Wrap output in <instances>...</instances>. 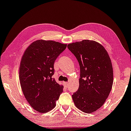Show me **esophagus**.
Wrapping results in <instances>:
<instances>
[{
	"mask_svg": "<svg viewBox=\"0 0 131 131\" xmlns=\"http://www.w3.org/2000/svg\"><path fill=\"white\" fill-rule=\"evenodd\" d=\"M63 84H64V86H65L66 87H68V85H69L68 82H63Z\"/></svg>",
	"mask_w": 131,
	"mask_h": 131,
	"instance_id": "1",
	"label": "esophagus"
}]
</instances>
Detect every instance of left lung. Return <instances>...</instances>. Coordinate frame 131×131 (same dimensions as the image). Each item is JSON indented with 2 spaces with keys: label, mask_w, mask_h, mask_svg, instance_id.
I'll use <instances>...</instances> for the list:
<instances>
[{
  "label": "left lung",
  "mask_w": 131,
  "mask_h": 131,
  "mask_svg": "<svg viewBox=\"0 0 131 131\" xmlns=\"http://www.w3.org/2000/svg\"><path fill=\"white\" fill-rule=\"evenodd\" d=\"M80 69L79 87L72 95L78 109L91 113L102 107L111 91L113 69L106 50L98 42L83 40L68 45Z\"/></svg>",
  "instance_id": "left-lung-1"
}]
</instances>
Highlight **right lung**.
Returning <instances> with one entry per match:
<instances>
[{
    "mask_svg": "<svg viewBox=\"0 0 131 131\" xmlns=\"http://www.w3.org/2000/svg\"><path fill=\"white\" fill-rule=\"evenodd\" d=\"M67 44L38 40L25 51L19 68L23 93L34 110L43 113L52 110L62 93L63 86L52 79L54 64Z\"/></svg>",
    "mask_w": 131,
    "mask_h": 131,
    "instance_id": "add662e5",
    "label": "right lung"
}]
</instances>
